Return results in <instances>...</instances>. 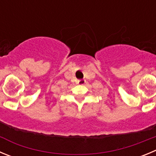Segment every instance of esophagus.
Returning a JSON list of instances; mask_svg holds the SVG:
<instances>
[{
  "mask_svg": "<svg viewBox=\"0 0 156 156\" xmlns=\"http://www.w3.org/2000/svg\"><path fill=\"white\" fill-rule=\"evenodd\" d=\"M85 80H78V84H80V85H83V84H85Z\"/></svg>",
  "mask_w": 156,
  "mask_h": 156,
  "instance_id": "obj_1",
  "label": "esophagus"
}]
</instances>
